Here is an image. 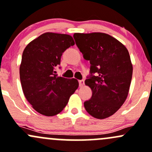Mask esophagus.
I'll use <instances>...</instances> for the list:
<instances>
[{
	"label": "esophagus",
	"instance_id": "34e87169",
	"mask_svg": "<svg viewBox=\"0 0 152 152\" xmlns=\"http://www.w3.org/2000/svg\"><path fill=\"white\" fill-rule=\"evenodd\" d=\"M84 85V80H80L79 81V86L82 87Z\"/></svg>",
	"mask_w": 152,
	"mask_h": 152
}]
</instances>
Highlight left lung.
Instances as JSON below:
<instances>
[{
  "label": "left lung",
  "mask_w": 152,
  "mask_h": 152,
  "mask_svg": "<svg viewBox=\"0 0 152 152\" xmlns=\"http://www.w3.org/2000/svg\"><path fill=\"white\" fill-rule=\"evenodd\" d=\"M83 57L89 61L90 75L85 80L92 96L84 103L89 115L97 119L113 115L127 98L133 65L127 48L105 33L73 34Z\"/></svg>",
  "instance_id": "left-lung-1"
}]
</instances>
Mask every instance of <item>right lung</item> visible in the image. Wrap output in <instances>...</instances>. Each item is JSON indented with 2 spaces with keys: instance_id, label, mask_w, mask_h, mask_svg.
I'll use <instances>...</instances> for the list:
<instances>
[{
  "instance_id": "add662e5",
  "label": "right lung",
  "mask_w": 152,
  "mask_h": 152,
  "mask_svg": "<svg viewBox=\"0 0 152 152\" xmlns=\"http://www.w3.org/2000/svg\"><path fill=\"white\" fill-rule=\"evenodd\" d=\"M74 44L71 35L46 32L24 50L19 68L21 87L27 101L43 115L61 113L79 87L78 80L56 74L63 53Z\"/></svg>"
}]
</instances>
